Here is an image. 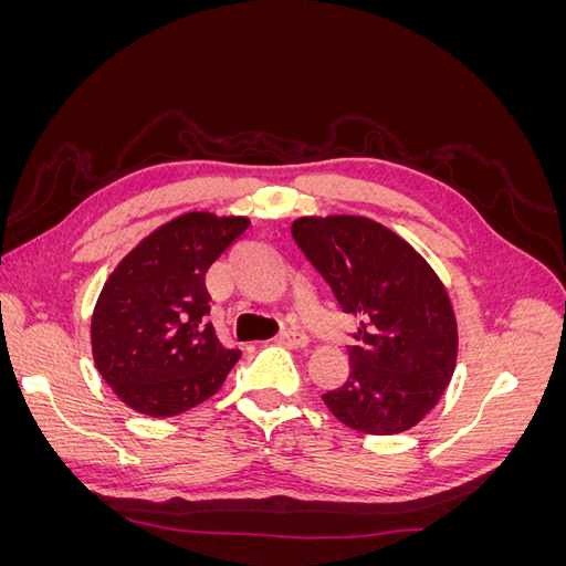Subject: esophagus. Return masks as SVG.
<instances>
[{
  "label": "esophagus",
  "mask_w": 566,
  "mask_h": 566,
  "mask_svg": "<svg viewBox=\"0 0 566 566\" xmlns=\"http://www.w3.org/2000/svg\"><path fill=\"white\" fill-rule=\"evenodd\" d=\"M276 342H279V345H283V347L300 349V347H304V345H306V335H304V333H300V331L287 328V331H283V333L276 337Z\"/></svg>",
  "instance_id": "1"
}]
</instances>
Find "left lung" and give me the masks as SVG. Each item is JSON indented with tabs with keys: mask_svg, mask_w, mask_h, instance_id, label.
<instances>
[{
	"mask_svg": "<svg viewBox=\"0 0 566 566\" xmlns=\"http://www.w3.org/2000/svg\"><path fill=\"white\" fill-rule=\"evenodd\" d=\"M297 248L358 321L349 378L323 394L331 413L366 434H399L441 399L455 368L458 328L432 266L387 227L366 217H302Z\"/></svg>",
	"mask_w": 566,
	"mask_h": 566,
	"instance_id": "obj_1",
	"label": "left lung"
}]
</instances>
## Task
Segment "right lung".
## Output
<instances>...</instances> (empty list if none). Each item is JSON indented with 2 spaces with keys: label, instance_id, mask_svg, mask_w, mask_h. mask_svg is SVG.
<instances>
[{
  "label": "right lung",
  "instance_id": "right-lung-1",
  "mask_svg": "<svg viewBox=\"0 0 566 566\" xmlns=\"http://www.w3.org/2000/svg\"><path fill=\"white\" fill-rule=\"evenodd\" d=\"M250 227L188 212L153 231L111 273L92 316L94 364L129 408L172 418L210 399L241 352L217 339L205 273Z\"/></svg>",
  "mask_w": 566,
  "mask_h": 566
}]
</instances>
